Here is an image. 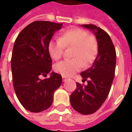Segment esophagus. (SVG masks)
Returning a JSON list of instances; mask_svg holds the SVG:
<instances>
[{"instance_id": "obj_1", "label": "esophagus", "mask_w": 132, "mask_h": 132, "mask_svg": "<svg viewBox=\"0 0 132 132\" xmlns=\"http://www.w3.org/2000/svg\"><path fill=\"white\" fill-rule=\"evenodd\" d=\"M62 80H63V82H65L66 80H67V78L65 77V76H62Z\"/></svg>"}]
</instances>
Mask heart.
Returning a JSON list of instances; mask_svg holds the SVG:
<instances>
[{"label": "heart", "mask_w": 132, "mask_h": 132, "mask_svg": "<svg viewBox=\"0 0 132 132\" xmlns=\"http://www.w3.org/2000/svg\"><path fill=\"white\" fill-rule=\"evenodd\" d=\"M73 46L72 57L57 63L55 71L65 77L71 76L83 67L90 65L94 61L97 52V42L95 38L90 36L86 30L74 28L65 31L59 39L49 42L48 51L54 60L62 57L65 47Z\"/></svg>", "instance_id": "obj_1"}]
</instances>
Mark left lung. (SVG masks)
<instances>
[{
  "label": "left lung",
  "mask_w": 132,
  "mask_h": 132,
  "mask_svg": "<svg viewBox=\"0 0 132 132\" xmlns=\"http://www.w3.org/2000/svg\"><path fill=\"white\" fill-rule=\"evenodd\" d=\"M91 30L97 42V57L91 67L81 72L83 82L76 83V89L70 96L71 105L75 110L83 114L95 112L104 103L110 90L113 81L116 52L110 37L105 31L94 24H82Z\"/></svg>",
  "instance_id": "left-lung-1"
}]
</instances>
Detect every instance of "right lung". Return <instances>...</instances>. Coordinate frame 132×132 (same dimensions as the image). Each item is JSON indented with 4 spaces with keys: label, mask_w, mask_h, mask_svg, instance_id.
<instances>
[{
    "label": "right lung",
    "mask_w": 132,
    "mask_h": 132,
    "mask_svg": "<svg viewBox=\"0 0 132 132\" xmlns=\"http://www.w3.org/2000/svg\"><path fill=\"white\" fill-rule=\"evenodd\" d=\"M62 23L33 22L16 38L11 58L13 83L19 101L32 112L45 110L52 105L54 91L62 83V77L54 72L41 80L52 70V61L48 45Z\"/></svg>",
    "instance_id": "1"
}]
</instances>
